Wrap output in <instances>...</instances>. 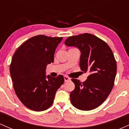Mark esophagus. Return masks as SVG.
<instances>
[{
    "mask_svg": "<svg viewBox=\"0 0 129 129\" xmlns=\"http://www.w3.org/2000/svg\"><path fill=\"white\" fill-rule=\"evenodd\" d=\"M70 78L69 77H68L67 76H64V81L65 82H68V81H70Z\"/></svg>",
    "mask_w": 129,
    "mask_h": 129,
    "instance_id": "esophagus-1",
    "label": "esophagus"
}]
</instances>
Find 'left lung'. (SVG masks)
Instances as JSON below:
<instances>
[{"label":"left lung","mask_w":129,"mask_h":129,"mask_svg":"<svg viewBox=\"0 0 129 129\" xmlns=\"http://www.w3.org/2000/svg\"><path fill=\"white\" fill-rule=\"evenodd\" d=\"M65 44L79 48L81 70L90 73L83 82L72 79L75 88L70 93L71 103L79 110L96 109L107 99L114 85L117 66L112 50L105 41L90 33L70 36Z\"/></svg>","instance_id":"1"}]
</instances>
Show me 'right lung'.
Here are the masks:
<instances>
[{
	"label": "right lung",
	"instance_id": "obj_1",
	"mask_svg": "<svg viewBox=\"0 0 129 129\" xmlns=\"http://www.w3.org/2000/svg\"><path fill=\"white\" fill-rule=\"evenodd\" d=\"M62 37L38 35L29 38L13 54L10 72L15 93L29 109L40 112L48 109L54 101L56 91L64 82L62 75H48L45 70L54 62L55 50Z\"/></svg>",
	"mask_w": 129,
	"mask_h": 129
}]
</instances>
